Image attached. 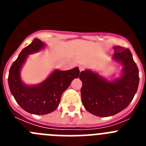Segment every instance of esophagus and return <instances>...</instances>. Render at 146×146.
Masks as SVG:
<instances>
[{
	"label": "esophagus",
	"instance_id": "obj_1",
	"mask_svg": "<svg viewBox=\"0 0 146 146\" xmlns=\"http://www.w3.org/2000/svg\"><path fill=\"white\" fill-rule=\"evenodd\" d=\"M79 69H80V72L85 70V66L84 65H80L79 66Z\"/></svg>",
	"mask_w": 146,
	"mask_h": 146
}]
</instances>
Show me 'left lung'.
I'll list each match as a JSON object with an SVG mask.
<instances>
[{"label":"left lung","instance_id":"obj_1","mask_svg":"<svg viewBox=\"0 0 146 146\" xmlns=\"http://www.w3.org/2000/svg\"><path fill=\"white\" fill-rule=\"evenodd\" d=\"M113 58L123 66L119 80L108 82L91 71L80 72V79L82 102L86 110L99 117L112 116L122 111L130 104L139 85V70L128 48L114 47Z\"/></svg>","mask_w":146,"mask_h":146}]
</instances>
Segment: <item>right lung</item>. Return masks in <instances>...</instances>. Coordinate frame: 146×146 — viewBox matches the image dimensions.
<instances>
[{"instance_id": "add662e5", "label": "right lung", "mask_w": 146, "mask_h": 146, "mask_svg": "<svg viewBox=\"0 0 146 146\" xmlns=\"http://www.w3.org/2000/svg\"><path fill=\"white\" fill-rule=\"evenodd\" d=\"M43 47V42L34 38L31 44L22 50L13 63L8 77L10 91L17 104L28 113L36 115H46L55 111L60 103L62 94L80 74L77 67L68 71L55 70L41 84L25 86L20 77L22 66L28 54L37 52Z\"/></svg>"}]
</instances>
